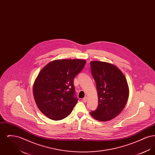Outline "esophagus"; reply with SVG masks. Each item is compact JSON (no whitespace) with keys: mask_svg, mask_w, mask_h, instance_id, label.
<instances>
[{"mask_svg":"<svg viewBox=\"0 0 155 155\" xmlns=\"http://www.w3.org/2000/svg\"><path fill=\"white\" fill-rule=\"evenodd\" d=\"M87 101H88V97H87V96L84 97L82 99V101H83L84 102H87Z\"/></svg>","mask_w":155,"mask_h":155,"instance_id":"obj_1","label":"esophagus"}]
</instances>
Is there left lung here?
Returning <instances> with one entry per match:
<instances>
[{"instance_id": "obj_1", "label": "left lung", "mask_w": 155, "mask_h": 155, "mask_svg": "<svg viewBox=\"0 0 155 155\" xmlns=\"http://www.w3.org/2000/svg\"><path fill=\"white\" fill-rule=\"evenodd\" d=\"M91 70L96 84L98 106L91 115L98 121L116 117L125 107L129 89L125 76L118 67L100 61L90 62Z\"/></svg>"}]
</instances>
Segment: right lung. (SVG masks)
<instances>
[{"mask_svg": "<svg viewBox=\"0 0 155 155\" xmlns=\"http://www.w3.org/2000/svg\"><path fill=\"white\" fill-rule=\"evenodd\" d=\"M86 61L61 59L52 61L41 70L33 87L37 106L46 117L60 120L67 117L78 102L74 78Z\"/></svg>", "mask_w": 155, "mask_h": 155, "instance_id": "add662e5", "label": "right lung"}]
</instances>
